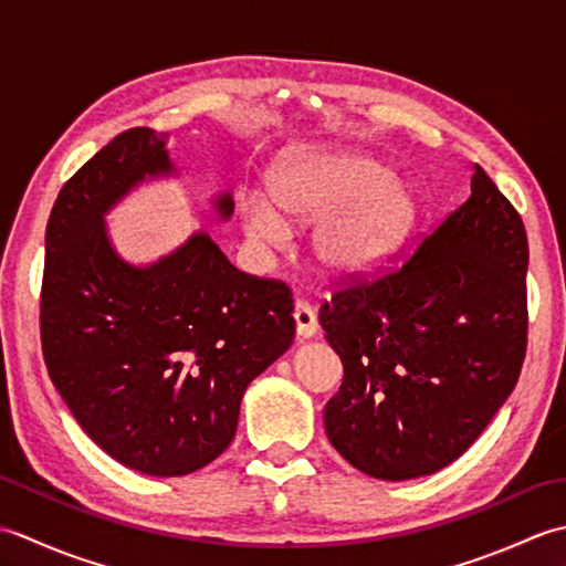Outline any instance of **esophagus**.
Masks as SVG:
<instances>
[{"label":"esophagus","mask_w":566,"mask_h":566,"mask_svg":"<svg viewBox=\"0 0 566 566\" xmlns=\"http://www.w3.org/2000/svg\"><path fill=\"white\" fill-rule=\"evenodd\" d=\"M294 323H296V335L298 338H314L318 331L316 311L304 298H296L294 304Z\"/></svg>","instance_id":"34e87169"}]
</instances>
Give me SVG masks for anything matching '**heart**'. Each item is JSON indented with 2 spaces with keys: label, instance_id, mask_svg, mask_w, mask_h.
Wrapping results in <instances>:
<instances>
[{
  "label": "heart",
  "instance_id": "b5f03b06",
  "mask_svg": "<svg viewBox=\"0 0 566 566\" xmlns=\"http://www.w3.org/2000/svg\"><path fill=\"white\" fill-rule=\"evenodd\" d=\"M270 197L245 195L240 223L258 245H282L290 223L314 226L321 268L363 274L394 258L411 235L418 203L413 187L363 150L328 148L290 153L268 179Z\"/></svg>",
  "mask_w": 566,
  "mask_h": 566
}]
</instances>
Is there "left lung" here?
<instances>
[{"mask_svg":"<svg viewBox=\"0 0 566 566\" xmlns=\"http://www.w3.org/2000/svg\"><path fill=\"white\" fill-rule=\"evenodd\" d=\"M527 235L474 165L472 195L399 270L355 276L318 321L343 363L326 432L359 472L403 482L454 462L518 381Z\"/></svg>","mask_w":566,"mask_h":566,"instance_id":"1","label":"left lung"}]
</instances>
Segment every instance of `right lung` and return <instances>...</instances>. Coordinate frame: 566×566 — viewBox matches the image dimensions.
Returning <instances> with one entry per match:
<instances>
[{
  "label": "right lung",
  "mask_w": 566,
  "mask_h": 566,
  "mask_svg": "<svg viewBox=\"0 0 566 566\" xmlns=\"http://www.w3.org/2000/svg\"><path fill=\"white\" fill-rule=\"evenodd\" d=\"M165 136L128 128L60 189L45 228L41 345L48 375L82 430L116 462L185 476L238 428L248 384L294 343L280 280L233 268L207 233L134 268L104 213L146 177L170 175ZM221 219L233 199H216Z\"/></svg>",
  "instance_id": "add662e5"
}]
</instances>
